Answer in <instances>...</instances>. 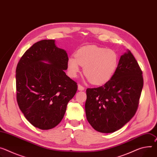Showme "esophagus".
<instances>
[{"label":"esophagus","instance_id":"esophagus-1","mask_svg":"<svg viewBox=\"0 0 157 157\" xmlns=\"http://www.w3.org/2000/svg\"><path fill=\"white\" fill-rule=\"evenodd\" d=\"M78 90H79V91H83L84 90V87L83 86H82L81 84H78Z\"/></svg>","mask_w":157,"mask_h":157}]
</instances>
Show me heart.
<instances>
[{
    "label": "heart",
    "instance_id": "obj_1",
    "mask_svg": "<svg viewBox=\"0 0 157 157\" xmlns=\"http://www.w3.org/2000/svg\"><path fill=\"white\" fill-rule=\"evenodd\" d=\"M118 56L111 49L96 46L84 48L76 54V59L70 58L67 67L70 75L75 76L79 71V65L84 67V74L94 84L107 82L117 67Z\"/></svg>",
    "mask_w": 157,
    "mask_h": 157
}]
</instances>
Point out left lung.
Masks as SVG:
<instances>
[{
  "instance_id": "8db88e82",
  "label": "left lung",
  "mask_w": 157,
  "mask_h": 157,
  "mask_svg": "<svg viewBox=\"0 0 157 157\" xmlns=\"http://www.w3.org/2000/svg\"><path fill=\"white\" fill-rule=\"evenodd\" d=\"M142 71L132 52L121 56L115 73L104 85L88 88L86 118L99 132H115L135 115L144 86Z\"/></svg>"
}]
</instances>
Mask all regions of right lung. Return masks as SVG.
Masks as SVG:
<instances>
[{
    "mask_svg": "<svg viewBox=\"0 0 157 157\" xmlns=\"http://www.w3.org/2000/svg\"><path fill=\"white\" fill-rule=\"evenodd\" d=\"M67 54L54 40H42L27 49L16 67L17 101L25 118L40 130L58 125L77 83L68 77ZM42 61H47L50 64Z\"/></svg>",
    "mask_w": 157,
    "mask_h": 157,
    "instance_id": "1",
    "label": "right lung"
}]
</instances>
